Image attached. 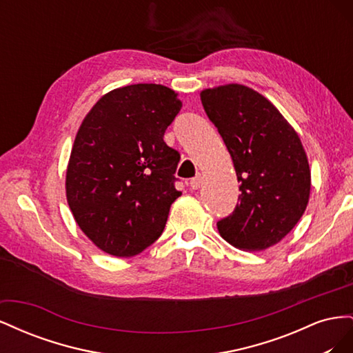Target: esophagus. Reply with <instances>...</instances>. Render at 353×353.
<instances>
[{
    "label": "esophagus",
    "instance_id": "obj_1",
    "mask_svg": "<svg viewBox=\"0 0 353 353\" xmlns=\"http://www.w3.org/2000/svg\"><path fill=\"white\" fill-rule=\"evenodd\" d=\"M201 183H203V178H201V175H196L194 178H191V181H190V187L193 188V190H199V188H200V185H201Z\"/></svg>",
    "mask_w": 353,
    "mask_h": 353
}]
</instances>
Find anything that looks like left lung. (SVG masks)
<instances>
[{"label":"left lung","instance_id":"left-lung-1","mask_svg":"<svg viewBox=\"0 0 353 353\" xmlns=\"http://www.w3.org/2000/svg\"><path fill=\"white\" fill-rule=\"evenodd\" d=\"M201 104L231 154L241 194L216 225L244 252H259L290 232L309 201L311 170L297 132L275 105L239 83L203 90Z\"/></svg>","mask_w":353,"mask_h":353}]
</instances>
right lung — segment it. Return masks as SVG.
Wrapping results in <instances>:
<instances>
[{"instance_id": "1", "label": "right lung", "mask_w": 353, "mask_h": 353, "mask_svg": "<svg viewBox=\"0 0 353 353\" xmlns=\"http://www.w3.org/2000/svg\"><path fill=\"white\" fill-rule=\"evenodd\" d=\"M178 94L163 85L116 88L94 104L74 138L66 197L79 228L99 249L130 258L165 230L179 153L163 135L179 113Z\"/></svg>"}]
</instances>
